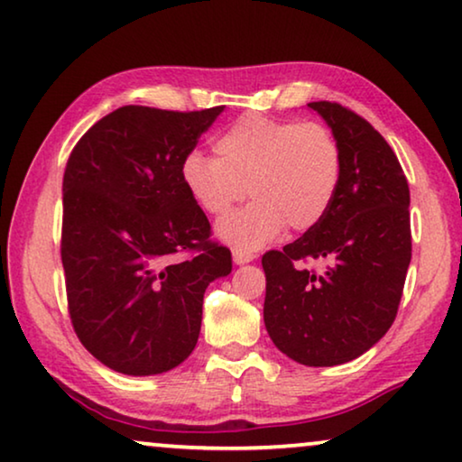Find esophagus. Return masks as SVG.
Masks as SVG:
<instances>
[{
	"instance_id": "obj_1",
	"label": "esophagus",
	"mask_w": 462,
	"mask_h": 462,
	"mask_svg": "<svg viewBox=\"0 0 462 462\" xmlns=\"http://www.w3.org/2000/svg\"><path fill=\"white\" fill-rule=\"evenodd\" d=\"M234 254V263L236 265H245V263H251V261L254 259V253L253 251H243V249H234L232 251Z\"/></svg>"
}]
</instances>
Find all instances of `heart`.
Here are the masks:
<instances>
[{
	"mask_svg": "<svg viewBox=\"0 0 462 462\" xmlns=\"http://www.w3.org/2000/svg\"><path fill=\"white\" fill-rule=\"evenodd\" d=\"M216 157L190 151L180 180L199 208L226 216L249 195L254 199L219 222L234 249L254 251L282 232H307L332 208L342 180L340 143L321 122L243 116L213 143Z\"/></svg>",
	"mask_w": 462,
	"mask_h": 462,
	"instance_id": "heart-1",
	"label": "heart"
}]
</instances>
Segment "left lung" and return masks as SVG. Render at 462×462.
I'll list each match as a JSON object with an SVG mask.
<instances>
[{"mask_svg":"<svg viewBox=\"0 0 462 462\" xmlns=\"http://www.w3.org/2000/svg\"><path fill=\"white\" fill-rule=\"evenodd\" d=\"M342 149V180L326 217L261 257L263 321L282 353L309 367L361 356L388 332L411 263L409 182L383 136L353 109L313 101ZM309 260H326L318 273Z\"/></svg>","mask_w":462,"mask_h":462,"instance_id":"obj_1","label":"left lung"}]
</instances>
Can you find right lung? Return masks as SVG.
Listing matches in <instances>:
<instances>
[{
  "instance_id": "obj_1",
  "label": "right lung",
  "mask_w": 462,
  "mask_h": 462,
  "mask_svg": "<svg viewBox=\"0 0 462 462\" xmlns=\"http://www.w3.org/2000/svg\"><path fill=\"white\" fill-rule=\"evenodd\" d=\"M224 106H124L74 144L64 171L61 265L74 332L126 375L174 369L201 332L203 294L232 272L228 246L180 180Z\"/></svg>"
}]
</instances>
